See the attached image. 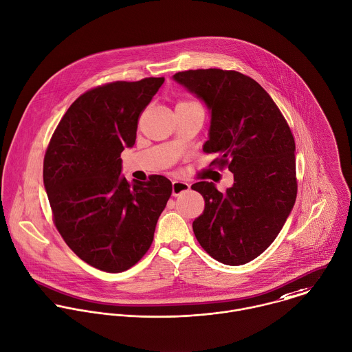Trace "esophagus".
Wrapping results in <instances>:
<instances>
[{"label":"esophagus","mask_w":352,"mask_h":352,"mask_svg":"<svg viewBox=\"0 0 352 352\" xmlns=\"http://www.w3.org/2000/svg\"><path fill=\"white\" fill-rule=\"evenodd\" d=\"M190 190V184L184 182H173L172 183V194L173 197H177L183 192H187Z\"/></svg>","instance_id":"esophagus-1"}]
</instances>
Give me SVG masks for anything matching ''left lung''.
<instances>
[{
	"label": "left lung",
	"instance_id": "1",
	"mask_svg": "<svg viewBox=\"0 0 352 352\" xmlns=\"http://www.w3.org/2000/svg\"><path fill=\"white\" fill-rule=\"evenodd\" d=\"M173 79L212 111L206 154L228 168L234 186L226 194L213 183L191 186L205 199L192 223L202 248L237 266L261 255L280 234L298 192L295 139L272 97L250 76L217 68L177 72Z\"/></svg>",
	"mask_w": 352,
	"mask_h": 352
}]
</instances>
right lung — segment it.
I'll list each match as a JSON object with an SVG mask.
<instances>
[{"label":"right lung","mask_w":352,"mask_h":352,"mask_svg":"<svg viewBox=\"0 0 352 352\" xmlns=\"http://www.w3.org/2000/svg\"><path fill=\"white\" fill-rule=\"evenodd\" d=\"M164 78L112 82L83 93L54 129L43 158L53 223L86 263L120 273L150 248L172 183L161 175L129 183L120 154Z\"/></svg>","instance_id":"add662e5"}]
</instances>
